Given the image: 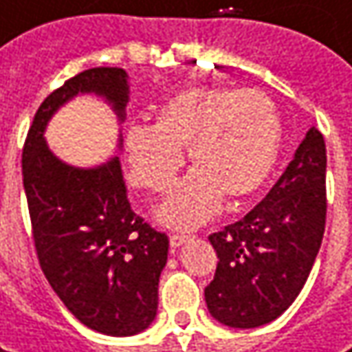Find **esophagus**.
Wrapping results in <instances>:
<instances>
[{
	"label": "esophagus",
	"instance_id": "34e87169",
	"mask_svg": "<svg viewBox=\"0 0 352 352\" xmlns=\"http://www.w3.org/2000/svg\"><path fill=\"white\" fill-rule=\"evenodd\" d=\"M187 241H189V235H179V233H177V235H171V237H169V243H171V247H173V249L183 247Z\"/></svg>",
	"mask_w": 352,
	"mask_h": 352
}]
</instances>
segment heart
<instances>
[{
  "label": "heart",
  "mask_w": 352,
  "mask_h": 352,
  "mask_svg": "<svg viewBox=\"0 0 352 352\" xmlns=\"http://www.w3.org/2000/svg\"><path fill=\"white\" fill-rule=\"evenodd\" d=\"M283 125L271 97L257 89L193 87L165 101L151 125L125 129L129 179L163 193L181 171L187 151L193 173L169 191L155 219L169 229H195L221 207L223 197L255 195L279 159Z\"/></svg>",
  "instance_id": "heart-1"
}]
</instances>
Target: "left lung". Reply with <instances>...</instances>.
Here are the masks:
<instances>
[{"label": "left lung", "instance_id": "1", "mask_svg": "<svg viewBox=\"0 0 352 352\" xmlns=\"http://www.w3.org/2000/svg\"><path fill=\"white\" fill-rule=\"evenodd\" d=\"M324 139L311 127L267 197L209 237L219 258L205 287L213 319L231 329H255L280 317L299 297L324 233Z\"/></svg>", "mask_w": 352, "mask_h": 352}]
</instances>
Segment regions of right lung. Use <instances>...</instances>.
Wrapping results in <instances>:
<instances>
[{"label": "right lung", "mask_w": 352, "mask_h": 352, "mask_svg": "<svg viewBox=\"0 0 352 352\" xmlns=\"http://www.w3.org/2000/svg\"><path fill=\"white\" fill-rule=\"evenodd\" d=\"M81 95L101 97L121 125L129 75L117 67L81 72L39 105L21 161L35 249L43 275L75 319L109 337H131L155 320L169 239L131 211L119 155L77 167L47 145L53 115ZM121 145L119 133V151Z\"/></svg>", "instance_id": "right-lung-1"}]
</instances>
